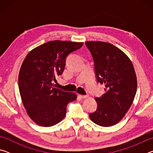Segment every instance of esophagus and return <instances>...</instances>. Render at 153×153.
<instances>
[{"label":"esophagus","mask_w":153,"mask_h":153,"mask_svg":"<svg viewBox=\"0 0 153 153\" xmlns=\"http://www.w3.org/2000/svg\"><path fill=\"white\" fill-rule=\"evenodd\" d=\"M79 97L80 98H86L88 97V95H81V94H79Z\"/></svg>","instance_id":"obj_1"}]
</instances>
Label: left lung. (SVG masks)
Here are the masks:
<instances>
[{"label": "left lung", "mask_w": 153, "mask_h": 153, "mask_svg": "<svg viewBox=\"0 0 153 153\" xmlns=\"http://www.w3.org/2000/svg\"><path fill=\"white\" fill-rule=\"evenodd\" d=\"M94 62L97 82L105 85L106 92L95 98L97 110L90 113L93 122L102 127L115 125L122 120L134 101L137 78L130 59L112 44L87 41Z\"/></svg>", "instance_id": "8db88e82"}]
</instances>
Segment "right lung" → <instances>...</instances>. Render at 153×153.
<instances>
[{"label":"right lung","instance_id":"add662e5","mask_svg":"<svg viewBox=\"0 0 153 153\" xmlns=\"http://www.w3.org/2000/svg\"><path fill=\"white\" fill-rule=\"evenodd\" d=\"M83 42L53 40L31 51L21 66L18 84L24 108L31 120L43 127L55 126L66 115L69 102L76 100L75 92L56 88V76L64 71L67 55Z\"/></svg>","mask_w":153,"mask_h":153}]
</instances>
